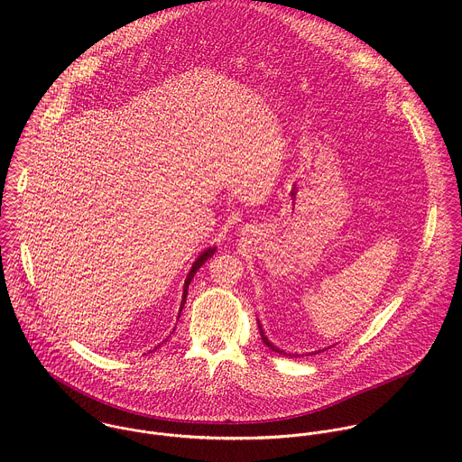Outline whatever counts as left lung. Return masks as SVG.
Instances as JSON below:
<instances>
[{
	"mask_svg": "<svg viewBox=\"0 0 462 462\" xmlns=\"http://www.w3.org/2000/svg\"><path fill=\"white\" fill-rule=\"evenodd\" d=\"M258 329H260V334H262V339H263L264 345H266L272 352H277V354H282V356H293V357H299V354H286L282 348H279V346H275L272 341H268V337H266V334H264L263 326L260 324V320H258ZM324 350H328V348H324ZM324 350H315V352H311V354H320V352H324Z\"/></svg>",
	"mask_w": 462,
	"mask_h": 462,
	"instance_id": "obj_1",
	"label": "left lung"
}]
</instances>
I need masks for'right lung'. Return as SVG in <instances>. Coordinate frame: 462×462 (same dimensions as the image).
Instances as JSON below:
<instances>
[{"label":"right lung","instance_id":"right-lung-1","mask_svg":"<svg viewBox=\"0 0 462 462\" xmlns=\"http://www.w3.org/2000/svg\"><path fill=\"white\" fill-rule=\"evenodd\" d=\"M215 251H217V247H208L206 251H202L200 254H199L198 260L194 262L192 264V268H190V272H189V275H187V279H185V286H183V299H181V308H180V315H181V311H183V306H185V302H187V295H189V286H190V282H192V279H194V275L198 273L199 268L202 266V264L206 263L213 254H215ZM180 315H178V320H180Z\"/></svg>","mask_w":462,"mask_h":462}]
</instances>
